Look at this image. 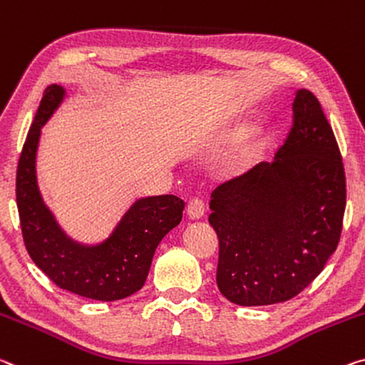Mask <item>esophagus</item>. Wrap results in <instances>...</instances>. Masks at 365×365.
<instances>
[{"label":"esophagus","instance_id":"1","mask_svg":"<svg viewBox=\"0 0 365 365\" xmlns=\"http://www.w3.org/2000/svg\"><path fill=\"white\" fill-rule=\"evenodd\" d=\"M205 201L200 200V198H192L188 201V206H187V214L192 219H200L203 217L205 214Z\"/></svg>","mask_w":365,"mask_h":365}]
</instances>
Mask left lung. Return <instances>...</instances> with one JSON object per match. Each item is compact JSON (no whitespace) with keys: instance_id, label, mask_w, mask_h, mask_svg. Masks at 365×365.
<instances>
[{"instance_id":"8db88e82","label":"left lung","mask_w":365,"mask_h":365,"mask_svg":"<svg viewBox=\"0 0 365 365\" xmlns=\"http://www.w3.org/2000/svg\"><path fill=\"white\" fill-rule=\"evenodd\" d=\"M219 239L217 287L239 305L296 297L339 244L346 175L320 102L300 89L292 126L273 162H259L211 195Z\"/></svg>"}]
</instances>
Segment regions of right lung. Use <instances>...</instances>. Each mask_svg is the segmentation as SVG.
I'll return each instance as SVG.
<instances>
[{
    "label": "right lung",
    "instance_id": "add662e5",
    "mask_svg": "<svg viewBox=\"0 0 365 365\" xmlns=\"http://www.w3.org/2000/svg\"><path fill=\"white\" fill-rule=\"evenodd\" d=\"M63 94L56 84L45 89L17 162L16 201L22 239L34 263L58 287L112 302L143 287L155 248L180 224L185 203L173 195L144 198L130 207L102 244L83 245L68 239L42 203L36 180L40 128L60 106Z\"/></svg>",
    "mask_w": 365,
    "mask_h": 365
}]
</instances>
